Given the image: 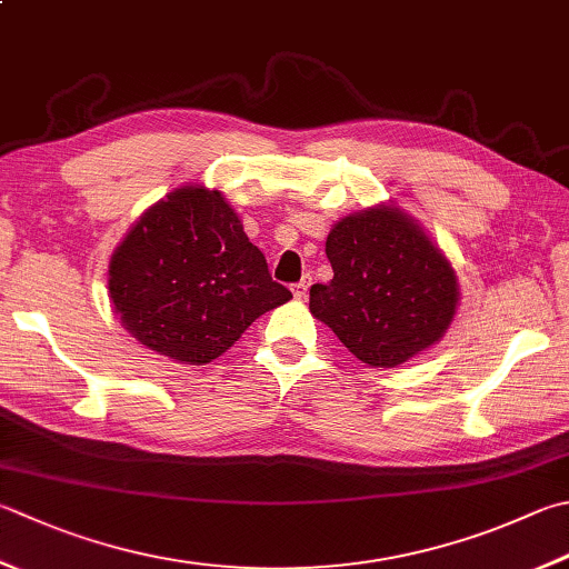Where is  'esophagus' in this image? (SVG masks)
Returning a JSON list of instances; mask_svg holds the SVG:
<instances>
[{
	"label": "esophagus",
	"mask_w": 569,
	"mask_h": 569,
	"mask_svg": "<svg viewBox=\"0 0 569 569\" xmlns=\"http://www.w3.org/2000/svg\"><path fill=\"white\" fill-rule=\"evenodd\" d=\"M309 284H312V277H305L302 282L292 284V295H295V299H305V297H307V289H309Z\"/></svg>",
	"instance_id": "esophagus-1"
}]
</instances>
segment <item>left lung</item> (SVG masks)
<instances>
[{
	"instance_id": "8db88e82",
	"label": "left lung",
	"mask_w": 569,
	"mask_h": 569,
	"mask_svg": "<svg viewBox=\"0 0 569 569\" xmlns=\"http://www.w3.org/2000/svg\"><path fill=\"white\" fill-rule=\"evenodd\" d=\"M335 277L309 289V312L359 361L393 369L451 327L458 280L418 222L393 206L341 218L327 238Z\"/></svg>"
}]
</instances>
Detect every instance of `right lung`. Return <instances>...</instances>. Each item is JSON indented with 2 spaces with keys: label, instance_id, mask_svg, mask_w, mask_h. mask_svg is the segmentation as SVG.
<instances>
[{
  "label": "right lung",
  "instance_id": "obj_1",
  "mask_svg": "<svg viewBox=\"0 0 569 569\" xmlns=\"http://www.w3.org/2000/svg\"><path fill=\"white\" fill-rule=\"evenodd\" d=\"M109 297L128 335L202 367L292 292L272 280L220 190L183 186L148 208L118 244Z\"/></svg>",
  "mask_w": 569,
  "mask_h": 569
}]
</instances>
